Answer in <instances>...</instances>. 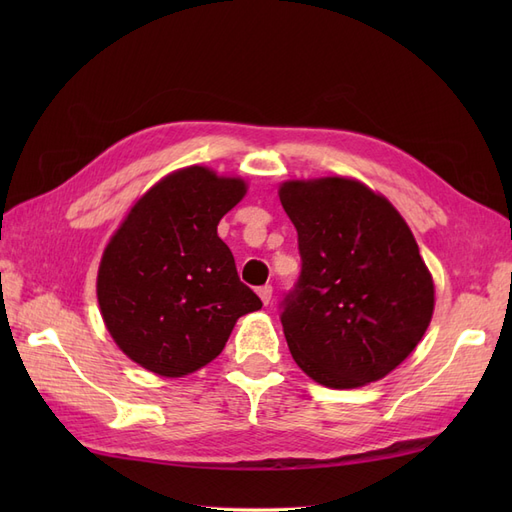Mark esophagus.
Instances as JSON below:
<instances>
[{
	"mask_svg": "<svg viewBox=\"0 0 512 512\" xmlns=\"http://www.w3.org/2000/svg\"><path fill=\"white\" fill-rule=\"evenodd\" d=\"M256 292H258V297H260V301H262V303H265V305H269V303H271V294H273V288H271L269 284L260 286Z\"/></svg>",
	"mask_w": 512,
	"mask_h": 512,
	"instance_id": "obj_1",
	"label": "esophagus"
}]
</instances>
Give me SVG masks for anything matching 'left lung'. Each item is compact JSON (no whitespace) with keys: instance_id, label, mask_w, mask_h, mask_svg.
<instances>
[{"instance_id":"1","label":"left lung","mask_w":512,"mask_h":512,"mask_svg":"<svg viewBox=\"0 0 512 512\" xmlns=\"http://www.w3.org/2000/svg\"><path fill=\"white\" fill-rule=\"evenodd\" d=\"M301 275L282 303L292 359L329 389L384 378L421 342L433 280L412 230L384 196L346 177L286 181Z\"/></svg>"}]
</instances>
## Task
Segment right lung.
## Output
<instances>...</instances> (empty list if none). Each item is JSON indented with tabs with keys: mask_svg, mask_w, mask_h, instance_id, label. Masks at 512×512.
Here are the masks:
<instances>
[{
	"mask_svg": "<svg viewBox=\"0 0 512 512\" xmlns=\"http://www.w3.org/2000/svg\"><path fill=\"white\" fill-rule=\"evenodd\" d=\"M237 177L175 170L136 200L108 241L98 303L108 333L134 363L183 378L218 356L235 322L262 301L237 275L218 224L245 196Z\"/></svg>",
	"mask_w": 512,
	"mask_h": 512,
	"instance_id": "right-lung-1",
	"label": "right lung"
}]
</instances>
